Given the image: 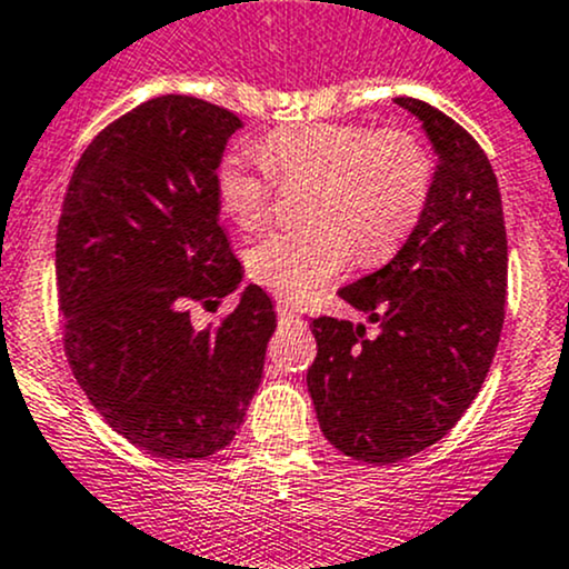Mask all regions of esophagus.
Returning <instances> with one entry per match:
<instances>
[{"label":"esophagus","mask_w":569,"mask_h":569,"mask_svg":"<svg viewBox=\"0 0 569 569\" xmlns=\"http://www.w3.org/2000/svg\"><path fill=\"white\" fill-rule=\"evenodd\" d=\"M277 315H279V326H298V322H301V317L287 307V303H279Z\"/></svg>","instance_id":"1"}]
</instances>
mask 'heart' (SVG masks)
Masks as SVG:
<instances>
[{
	"instance_id": "1",
	"label": "heart",
	"mask_w": 569,
	"mask_h": 569,
	"mask_svg": "<svg viewBox=\"0 0 569 569\" xmlns=\"http://www.w3.org/2000/svg\"><path fill=\"white\" fill-rule=\"evenodd\" d=\"M279 184H311L303 198L311 224L254 243L247 271L284 301H309L356 254L363 266H377L405 247L429 206L433 157L405 127L315 121L271 132L262 154L236 149L219 162V203L243 230L268 222Z\"/></svg>"
}]
</instances>
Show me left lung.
<instances>
[{
  "label": "left lung",
  "mask_w": 569,
  "mask_h": 569,
  "mask_svg": "<svg viewBox=\"0 0 569 569\" xmlns=\"http://www.w3.org/2000/svg\"><path fill=\"white\" fill-rule=\"evenodd\" d=\"M396 106L423 121L439 154L429 206L380 271L341 287L380 322H309L317 358L307 385L320 429L345 456L393 463L458 423L486 382L505 322L507 233L497 176L480 143L415 97Z\"/></svg>",
  "instance_id": "1"
}]
</instances>
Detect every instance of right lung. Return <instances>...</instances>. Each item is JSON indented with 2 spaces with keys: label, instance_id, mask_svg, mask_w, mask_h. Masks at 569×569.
Returning a JSON list of instances; mask_svg holds the SVG:
<instances>
[{
  "label": "right lung",
  "instance_id": "right-lung-1",
  "mask_svg": "<svg viewBox=\"0 0 569 569\" xmlns=\"http://www.w3.org/2000/svg\"><path fill=\"white\" fill-rule=\"evenodd\" d=\"M241 119L187 94L119 116L78 160L57 228L64 356L106 423L170 461L236 437L277 328L258 284L219 326L194 328L241 282L219 228L217 168Z\"/></svg>",
  "mask_w": 569,
  "mask_h": 569
}]
</instances>
